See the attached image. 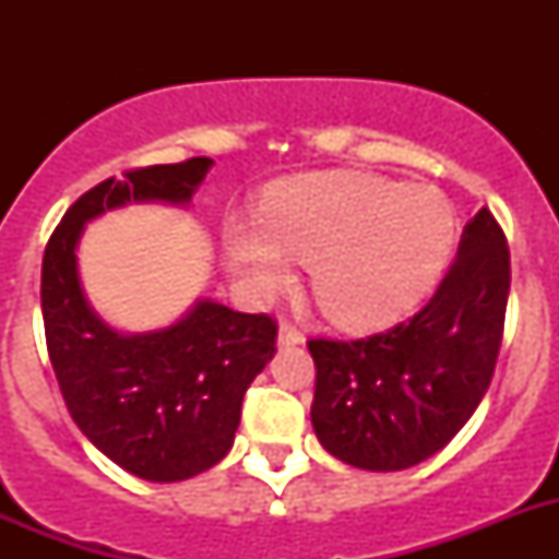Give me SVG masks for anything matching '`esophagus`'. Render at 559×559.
Wrapping results in <instances>:
<instances>
[{
    "label": "esophagus",
    "mask_w": 559,
    "mask_h": 559,
    "mask_svg": "<svg viewBox=\"0 0 559 559\" xmlns=\"http://www.w3.org/2000/svg\"><path fill=\"white\" fill-rule=\"evenodd\" d=\"M276 344L280 347H299L305 344V335L294 328V324H280V333H276Z\"/></svg>",
    "instance_id": "1"
}]
</instances>
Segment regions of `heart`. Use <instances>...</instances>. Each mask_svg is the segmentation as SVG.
<instances>
[{"label": "heart", "mask_w": 559, "mask_h": 559, "mask_svg": "<svg viewBox=\"0 0 559 559\" xmlns=\"http://www.w3.org/2000/svg\"><path fill=\"white\" fill-rule=\"evenodd\" d=\"M456 240V210L431 185L367 170L308 173L276 185L260 218L224 231L229 271L254 296L290 283L294 257L330 322L372 330L406 316L431 290Z\"/></svg>", "instance_id": "1"}]
</instances>
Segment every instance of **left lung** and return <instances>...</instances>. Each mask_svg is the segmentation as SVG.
<instances>
[{
    "label": "left lung",
    "mask_w": 559,
    "mask_h": 559,
    "mask_svg": "<svg viewBox=\"0 0 559 559\" xmlns=\"http://www.w3.org/2000/svg\"><path fill=\"white\" fill-rule=\"evenodd\" d=\"M507 296L510 249L484 206L417 316L369 338L308 341L310 423L324 451L372 473L406 471L442 451L490 386Z\"/></svg>",
    "instance_id": "obj_1"
}]
</instances>
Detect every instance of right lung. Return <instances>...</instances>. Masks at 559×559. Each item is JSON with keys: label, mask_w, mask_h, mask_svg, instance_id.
<instances>
[{"label": "right lung", "mask_w": 559, "mask_h": 559, "mask_svg": "<svg viewBox=\"0 0 559 559\" xmlns=\"http://www.w3.org/2000/svg\"><path fill=\"white\" fill-rule=\"evenodd\" d=\"M212 165L195 156L100 181L44 251V333L63 403L97 451L145 481H185L229 453L246 389L276 353V324L199 299L170 328L122 333L88 305L78 243L88 221L126 204L187 206Z\"/></svg>", "instance_id": "obj_1"}]
</instances>
